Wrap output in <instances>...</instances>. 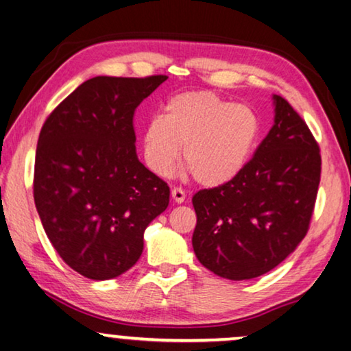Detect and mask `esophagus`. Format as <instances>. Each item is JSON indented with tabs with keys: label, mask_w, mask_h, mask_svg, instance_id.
Here are the masks:
<instances>
[{
	"label": "esophagus",
	"mask_w": 351,
	"mask_h": 351,
	"mask_svg": "<svg viewBox=\"0 0 351 351\" xmlns=\"http://www.w3.org/2000/svg\"><path fill=\"white\" fill-rule=\"evenodd\" d=\"M171 199H173L176 204H182V202L186 200V192L182 191L181 187H173V189H171Z\"/></svg>",
	"instance_id": "obj_1"
}]
</instances>
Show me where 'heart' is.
<instances>
[{
	"label": "heart",
	"mask_w": 351,
	"mask_h": 351,
	"mask_svg": "<svg viewBox=\"0 0 351 351\" xmlns=\"http://www.w3.org/2000/svg\"><path fill=\"white\" fill-rule=\"evenodd\" d=\"M261 135L256 112L210 90L184 92L165 103L162 117L143 128V154L157 176L182 164L195 182L221 187L245 170Z\"/></svg>",
	"instance_id": "b5f03b06"
}]
</instances>
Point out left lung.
Segmentation results:
<instances>
[{
	"label": "left lung",
	"instance_id": "8db88e82",
	"mask_svg": "<svg viewBox=\"0 0 351 351\" xmlns=\"http://www.w3.org/2000/svg\"><path fill=\"white\" fill-rule=\"evenodd\" d=\"M275 121L245 170L192 197V246L200 264L227 280L270 272L307 235L322 156L302 117L274 95Z\"/></svg>",
	"mask_w": 351,
	"mask_h": 351
}]
</instances>
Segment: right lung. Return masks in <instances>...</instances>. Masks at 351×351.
Instances as JSON below:
<instances>
[{"label":"right lung","mask_w":351,"mask_h":351,"mask_svg":"<svg viewBox=\"0 0 351 351\" xmlns=\"http://www.w3.org/2000/svg\"><path fill=\"white\" fill-rule=\"evenodd\" d=\"M164 75L97 76L44 122L33 195L44 230L65 261L90 280L136 264L146 227L170 202V187L138 160L133 114Z\"/></svg>","instance_id":"right-lung-1"}]
</instances>
